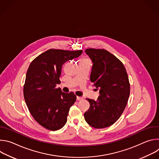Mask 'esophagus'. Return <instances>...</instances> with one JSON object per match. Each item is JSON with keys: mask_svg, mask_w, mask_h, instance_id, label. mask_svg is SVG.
Wrapping results in <instances>:
<instances>
[{"mask_svg": "<svg viewBox=\"0 0 159 159\" xmlns=\"http://www.w3.org/2000/svg\"><path fill=\"white\" fill-rule=\"evenodd\" d=\"M84 98L82 97H79V96H77V101H81Z\"/></svg>", "mask_w": 159, "mask_h": 159, "instance_id": "1", "label": "esophagus"}]
</instances>
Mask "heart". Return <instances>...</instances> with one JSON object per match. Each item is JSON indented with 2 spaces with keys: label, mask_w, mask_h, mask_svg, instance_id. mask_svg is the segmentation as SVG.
Here are the masks:
<instances>
[{
  "label": "heart",
  "mask_w": 159,
  "mask_h": 159,
  "mask_svg": "<svg viewBox=\"0 0 159 159\" xmlns=\"http://www.w3.org/2000/svg\"><path fill=\"white\" fill-rule=\"evenodd\" d=\"M87 60H89V59L87 58H84L81 60V61H87Z\"/></svg>",
  "instance_id": "b5f03b06"
}]
</instances>
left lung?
I'll use <instances>...</instances> for the list:
<instances>
[{
  "label": "left lung",
  "instance_id": "8db88e82",
  "mask_svg": "<svg viewBox=\"0 0 159 159\" xmlns=\"http://www.w3.org/2000/svg\"><path fill=\"white\" fill-rule=\"evenodd\" d=\"M85 52L93 63L90 81L100 90L96 101L86 98L90 107L84 118L92 127L104 128L114 124L123 112L130 93L129 79L123 63L108 51L88 48Z\"/></svg>",
  "mask_w": 159,
  "mask_h": 159
}]
</instances>
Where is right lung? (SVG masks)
Returning a JSON list of instances; mask_svg holds the SVG:
<instances>
[{"instance_id":"obj_1","label":"right lung","mask_w":159,"mask_h":159,"mask_svg":"<svg viewBox=\"0 0 159 159\" xmlns=\"http://www.w3.org/2000/svg\"><path fill=\"white\" fill-rule=\"evenodd\" d=\"M82 50L50 49L35 58L27 70L24 98L31 115L48 130L61 129L66 123L70 107L77 97L56 88L60 84L62 65L82 54Z\"/></svg>"}]
</instances>
